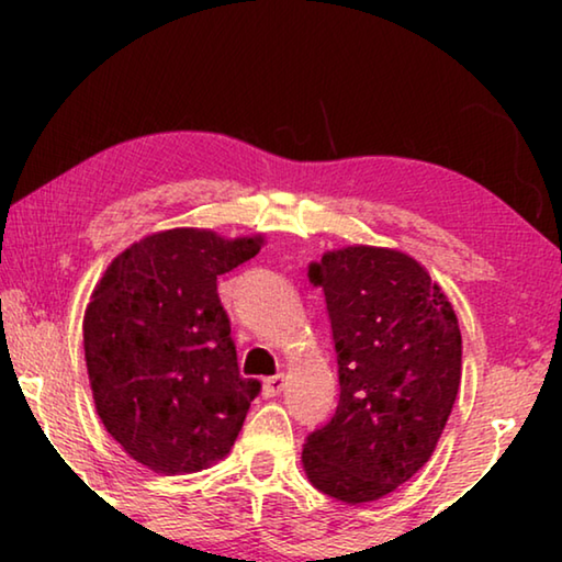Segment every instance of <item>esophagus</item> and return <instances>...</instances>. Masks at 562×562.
I'll return each instance as SVG.
<instances>
[{
  "mask_svg": "<svg viewBox=\"0 0 562 562\" xmlns=\"http://www.w3.org/2000/svg\"><path fill=\"white\" fill-rule=\"evenodd\" d=\"M284 389V376L282 374H274V376H268L262 382V392L265 396H278Z\"/></svg>",
  "mask_w": 562,
  "mask_h": 562,
  "instance_id": "obj_1",
  "label": "esophagus"
}]
</instances>
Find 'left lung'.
<instances>
[{
  "instance_id": "left-lung-1",
  "label": "left lung",
  "mask_w": 562,
  "mask_h": 562,
  "mask_svg": "<svg viewBox=\"0 0 562 562\" xmlns=\"http://www.w3.org/2000/svg\"><path fill=\"white\" fill-rule=\"evenodd\" d=\"M310 282L325 292L339 404L302 463L317 491L357 506L431 459L459 394L461 329L424 265L389 247L325 252Z\"/></svg>"
}]
</instances>
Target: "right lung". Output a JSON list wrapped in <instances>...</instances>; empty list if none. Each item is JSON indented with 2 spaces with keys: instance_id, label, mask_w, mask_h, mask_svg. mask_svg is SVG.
I'll return each instance as SVG.
<instances>
[{
  "instance_id": "1",
  "label": "right lung",
  "mask_w": 562,
  "mask_h": 562,
  "mask_svg": "<svg viewBox=\"0 0 562 562\" xmlns=\"http://www.w3.org/2000/svg\"><path fill=\"white\" fill-rule=\"evenodd\" d=\"M262 235L225 240L176 227L113 260L83 317L89 382L106 431L166 475L231 453L258 379H243L217 278L260 252Z\"/></svg>"
}]
</instances>
